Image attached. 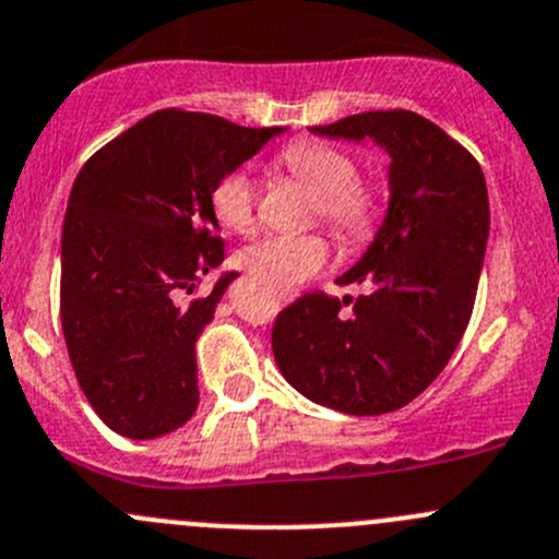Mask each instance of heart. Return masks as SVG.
<instances>
[{
    "label": "heart",
    "instance_id": "heart-1",
    "mask_svg": "<svg viewBox=\"0 0 559 559\" xmlns=\"http://www.w3.org/2000/svg\"><path fill=\"white\" fill-rule=\"evenodd\" d=\"M278 165L313 194V216L346 246H368L381 227V197L359 178L346 151L321 140H295L278 151ZM257 180L246 170L224 175L211 191L216 222L229 233L248 235L257 227ZM330 259L321 235H273L240 253V267L264 289L289 295L313 278Z\"/></svg>",
    "mask_w": 559,
    "mask_h": 559
}]
</instances>
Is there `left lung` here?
I'll return each mask as SVG.
<instances>
[{
	"label": "left lung",
	"mask_w": 559,
	"mask_h": 559,
	"mask_svg": "<svg viewBox=\"0 0 559 559\" xmlns=\"http://www.w3.org/2000/svg\"><path fill=\"white\" fill-rule=\"evenodd\" d=\"M311 132L384 145L392 200L373 246L337 278L368 292L297 297L275 316V362L313 403L389 414L438 379L471 321L489 235L487 180L471 151L419 112L368 110Z\"/></svg>",
	"instance_id": "left-lung-1"
}]
</instances>
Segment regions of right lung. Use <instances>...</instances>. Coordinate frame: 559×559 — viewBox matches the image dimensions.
Returning a JSON list of instances; mask_svg holds the SVG:
<instances>
[{
    "label": "right lung",
    "instance_id": "right-lung-1",
    "mask_svg": "<svg viewBox=\"0 0 559 559\" xmlns=\"http://www.w3.org/2000/svg\"><path fill=\"white\" fill-rule=\"evenodd\" d=\"M281 132L167 107L78 173L61 229V330L78 384L118 436L148 441L194 416V343L238 275L183 300L224 259L211 191Z\"/></svg>",
    "mask_w": 559,
    "mask_h": 559
}]
</instances>
